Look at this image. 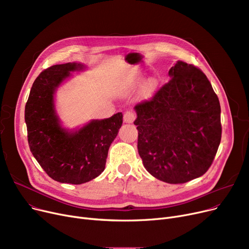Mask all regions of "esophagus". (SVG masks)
I'll use <instances>...</instances> for the list:
<instances>
[{"instance_id":"obj_1","label":"esophagus","mask_w":249,"mask_h":249,"mask_svg":"<svg viewBox=\"0 0 249 249\" xmlns=\"http://www.w3.org/2000/svg\"><path fill=\"white\" fill-rule=\"evenodd\" d=\"M123 119H124L125 123H133L134 120H135V114H134V112L133 111H127V112H125Z\"/></svg>"}]
</instances>
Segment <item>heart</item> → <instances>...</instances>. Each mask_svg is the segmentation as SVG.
<instances>
[{
    "label": "heart",
    "mask_w": 249,
    "mask_h": 249,
    "mask_svg": "<svg viewBox=\"0 0 249 249\" xmlns=\"http://www.w3.org/2000/svg\"><path fill=\"white\" fill-rule=\"evenodd\" d=\"M142 83H143V76L139 74L135 78V81L132 83L131 89H136L140 88ZM155 88H156V84H155V82L153 80H149V81L145 82L144 85H143V87H142V95L144 96L145 98H149L150 96L153 95L154 90H155Z\"/></svg>",
    "instance_id": "b5f03b06"
}]
</instances>
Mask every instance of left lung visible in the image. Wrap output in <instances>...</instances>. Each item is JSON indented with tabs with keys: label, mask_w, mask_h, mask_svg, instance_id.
I'll return each mask as SVG.
<instances>
[{
	"label": "left lung",
	"mask_w": 249,
	"mask_h": 249,
	"mask_svg": "<svg viewBox=\"0 0 249 249\" xmlns=\"http://www.w3.org/2000/svg\"><path fill=\"white\" fill-rule=\"evenodd\" d=\"M151 100L134 107L138 153L146 171L184 184L211 166L221 141V108L205 73L178 60Z\"/></svg>",
	"instance_id": "obj_1"
}]
</instances>
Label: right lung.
<instances>
[{
  "label": "right lung",
  "mask_w": 249,
  "mask_h": 249,
  "mask_svg": "<svg viewBox=\"0 0 249 249\" xmlns=\"http://www.w3.org/2000/svg\"><path fill=\"white\" fill-rule=\"evenodd\" d=\"M85 69L80 62H68L43 71L34 81L25 106L30 150L45 173L63 184L81 185L104 172L109 147L123 123L122 113H117L75 130L62 127L55 110V91L71 72Z\"/></svg>",
  "instance_id": "add662e5"
}]
</instances>
